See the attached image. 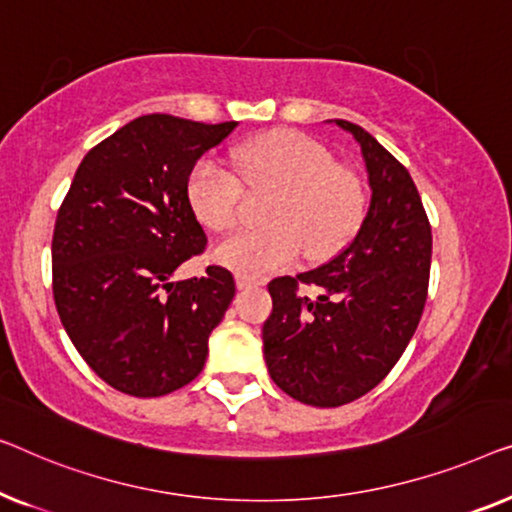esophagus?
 <instances>
[{"mask_svg": "<svg viewBox=\"0 0 512 512\" xmlns=\"http://www.w3.org/2000/svg\"><path fill=\"white\" fill-rule=\"evenodd\" d=\"M255 285H257V280H253V278L236 276V287H239V290H250V287H255Z\"/></svg>", "mask_w": 512, "mask_h": 512, "instance_id": "obj_1", "label": "esophagus"}]
</instances>
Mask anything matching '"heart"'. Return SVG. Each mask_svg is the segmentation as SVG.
Returning a JSON list of instances; mask_svg holds the SVG:
<instances>
[{
    "label": "heart",
    "mask_w": 512,
    "mask_h": 512,
    "mask_svg": "<svg viewBox=\"0 0 512 512\" xmlns=\"http://www.w3.org/2000/svg\"><path fill=\"white\" fill-rule=\"evenodd\" d=\"M241 181L278 187L266 208L269 227L241 229L213 250V259L239 276L259 278L292 264L301 253L325 257L343 246L362 222L364 194L336 169L320 143L294 132H273L234 157ZM241 181L218 157H201L187 176V201L211 232L234 227L241 215Z\"/></svg>",
    "instance_id": "obj_1"
}]
</instances>
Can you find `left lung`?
<instances>
[{
  "instance_id": "obj_1",
  "label": "left lung",
  "mask_w": 512,
  "mask_h": 512,
  "mask_svg": "<svg viewBox=\"0 0 512 512\" xmlns=\"http://www.w3.org/2000/svg\"><path fill=\"white\" fill-rule=\"evenodd\" d=\"M362 150L371 199L355 239L327 264L269 283L262 327L273 383L308 406L336 408L371 392L413 338L429 287L431 227L413 178L369 132L327 120ZM315 284L318 300L298 297Z\"/></svg>"
}]
</instances>
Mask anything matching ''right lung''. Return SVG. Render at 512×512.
<instances>
[{
    "instance_id": "add662e5",
    "label": "right lung",
    "mask_w": 512,
    "mask_h": 512,
    "mask_svg": "<svg viewBox=\"0 0 512 512\" xmlns=\"http://www.w3.org/2000/svg\"><path fill=\"white\" fill-rule=\"evenodd\" d=\"M236 125L141 115L78 164L55 222L53 297L71 343L115 390L162 397L204 369L234 278L222 266L171 276L206 246L187 176Z\"/></svg>"
}]
</instances>
